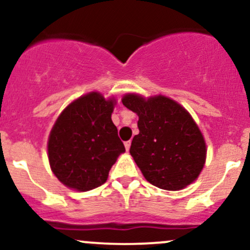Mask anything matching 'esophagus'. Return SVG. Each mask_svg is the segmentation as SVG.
<instances>
[{
    "label": "esophagus",
    "mask_w": 250,
    "mask_h": 250,
    "mask_svg": "<svg viewBox=\"0 0 250 250\" xmlns=\"http://www.w3.org/2000/svg\"><path fill=\"white\" fill-rule=\"evenodd\" d=\"M130 145H131L130 141H125V150H127V151H129V149H130Z\"/></svg>",
    "instance_id": "esophagus-1"
}]
</instances>
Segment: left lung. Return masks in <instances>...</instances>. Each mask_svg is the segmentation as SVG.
Instances as JSON below:
<instances>
[{
  "label": "left lung",
  "instance_id": "1",
  "mask_svg": "<svg viewBox=\"0 0 250 250\" xmlns=\"http://www.w3.org/2000/svg\"><path fill=\"white\" fill-rule=\"evenodd\" d=\"M122 103L139 116L130 154L155 187L180 190L197 179L206 162V142L190 114L169 97L127 94Z\"/></svg>",
  "mask_w": 250,
  "mask_h": 250
}]
</instances>
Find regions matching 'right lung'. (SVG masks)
Segmentation results:
<instances>
[{
	"label": "right lung",
	"mask_w": 250,
	"mask_h": 250,
	"mask_svg": "<svg viewBox=\"0 0 250 250\" xmlns=\"http://www.w3.org/2000/svg\"><path fill=\"white\" fill-rule=\"evenodd\" d=\"M115 100L93 91L71 102L56 120L48 140L55 176L68 188L87 191L108 179L125 148L111 121Z\"/></svg>",
	"instance_id": "1"
}]
</instances>
